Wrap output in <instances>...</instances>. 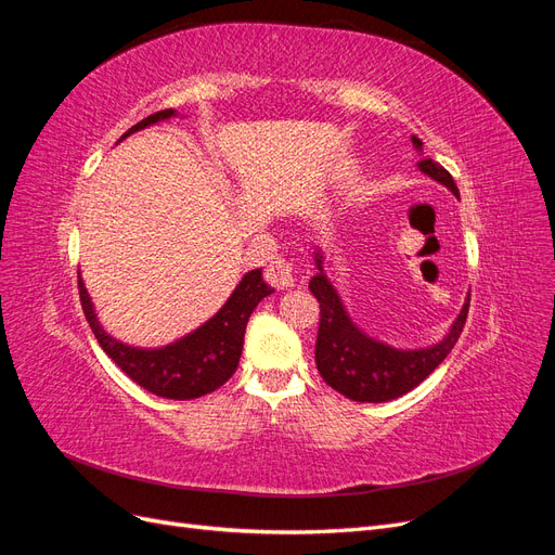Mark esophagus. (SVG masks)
<instances>
[{"instance_id":"obj_1","label":"esophagus","mask_w":555,"mask_h":555,"mask_svg":"<svg viewBox=\"0 0 555 555\" xmlns=\"http://www.w3.org/2000/svg\"><path fill=\"white\" fill-rule=\"evenodd\" d=\"M263 275H266V282L271 284V287H275V289H287V287H294V282H296V268H294L292 261L278 257V259H273L271 263H268Z\"/></svg>"}]
</instances>
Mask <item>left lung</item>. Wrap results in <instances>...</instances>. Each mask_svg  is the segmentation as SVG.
<instances>
[{
  "label": "left lung",
  "instance_id": "left-lung-1",
  "mask_svg": "<svg viewBox=\"0 0 555 555\" xmlns=\"http://www.w3.org/2000/svg\"><path fill=\"white\" fill-rule=\"evenodd\" d=\"M412 143L422 153L424 143L416 137H412ZM418 169L433 180L442 182L453 196H459L456 182H453L444 166L433 159H422ZM314 261L319 268V273L310 280V292L319 304L314 361L319 375L324 377L331 389L343 393L345 398L359 402H386L405 396L447 359L453 345L461 338L469 310V296L456 322L447 333V338L438 345L426 349H393L367 338L351 322L338 292L326 280L322 271V257L317 255Z\"/></svg>",
  "mask_w": 555,
  "mask_h": 555
}]
</instances>
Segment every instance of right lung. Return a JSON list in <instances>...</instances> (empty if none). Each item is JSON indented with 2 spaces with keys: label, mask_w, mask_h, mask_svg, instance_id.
<instances>
[{
  "label": "right lung",
  "mask_w": 555,
  "mask_h": 555,
  "mask_svg": "<svg viewBox=\"0 0 555 555\" xmlns=\"http://www.w3.org/2000/svg\"><path fill=\"white\" fill-rule=\"evenodd\" d=\"M171 115H176L173 108L147 115L145 120L133 125L125 137L147 125L166 120V117ZM78 294L82 312H86V319L96 343L102 345V349L127 377H131L139 386H143L145 391L155 396L171 400H192L220 389V386L236 373L247 319L251 310L259 306L261 298L273 294V287H268L263 282L261 268L249 271L241 280L238 287L233 289L220 312L208 319L204 326H198L194 333L184 335L182 340L159 349H139L111 338L102 328V324H99L92 300L80 275Z\"/></svg>",
  "instance_id": "obj_1"
}]
</instances>
